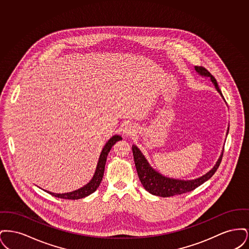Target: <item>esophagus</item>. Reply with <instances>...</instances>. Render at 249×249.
<instances>
[{
	"instance_id": "34e87169",
	"label": "esophagus",
	"mask_w": 249,
	"mask_h": 249,
	"mask_svg": "<svg viewBox=\"0 0 249 249\" xmlns=\"http://www.w3.org/2000/svg\"><path fill=\"white\" fill-rule=\"evenodd\" d=\"M135 132V130H134V128H133V126H131L130 124H128V125H126L124 128H123V133L125 134V135H133V133Z\"/></svg>"
}]
</instances>
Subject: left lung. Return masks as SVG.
I'll return each mask as SVG.
<instances>
[{
	"label": "left lung",
	"instance_id": "8db88e82",
	"mask_svg": "<svg viewBox=\"0 0 249 249\" xmlns=\"http://www.w3.org/2000/svg\"><path fill=\"white\" fill-rule=\"evenodd\" d=\"M194 68H195V71L198 72V74H200L202 77L210 78L216 91L223 98L222 93L218 88L217 82L213 75L203 67L195 66ZM228 132H229V128L227 130V135H228ZM223 151H224V146L214 166L205 175L195 179L183 180V179L167 178L165 176L161 175L160 173H159L158 171H156L154 168L149 164V162L147 161L145 157L142 155L141 150L136 145L134 144L132 145V154L134 159V163H135L137 174L142 183V187L149 193L156 196L163 197V198L175 196V195H180V194L195 190L196 188L201 186V184H203L208 179L212 178L221 162Z\"/></svg>",
	"mask_w": 249,
	"mask_h": 249
}]
</instances>
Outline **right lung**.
Instances as JSON below:
<instances>
[{
  "label": "right lung",
  "instance_id": "add662e5",
  "mask_svg": "<svg viewBox=\"0 0 249 249\" xmlns=\"http://www.w3.org/2000/svg\"><path fill=\"white\" fill-rule=\"evenodd\" d=\"M119 140H122V137L116 134V135L112 136L107 141V143L105 144V146L103 148V150H102V152H101V155H100V158H99L98 163L96 166V170H95L93 177L91 178V180L82 188H80L78 190H73L71 192H67V193H54V192H50L48 190H44L47 191L49 194H51L52 196L58 197L60 199H68V200H78V199H82V198H85V197L90 195L91 193H93L95 190L99 188V186L102 182L103 177H104L105 167H106L108 153L110 152L112 146Z\"/></svg>",
  "mask_w": 249,
  "mask_h": 249
}]
</instances>
